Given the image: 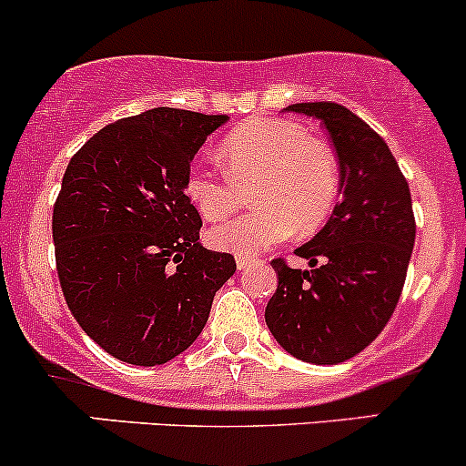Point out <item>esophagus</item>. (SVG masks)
Instances as JSON below:
<instances>
[{
	"label": "esophagus",
	"instance_id": "obj_1",
	"mask_svg": "<svg viewBox=\"0 0 466 466\" xmlns=\"http://www.w3.org/2000/svg\"><path fill=\"white\" fill-rule=\"evenodd\" d=\"M254 263V258H248V257H237V268L238 269H248L249 265Z\"/></svg>",
	"mask_w": 466,
	"mask_h": 466
}]
</instances>
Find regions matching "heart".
I'll use <instances>...</instances> for the list:
<instances>
[{
  "mask_svg": "<svg viewBox=\"0 0 466 466\" xmlns=\"http://www.w3.org/2000/svg\"><path fill=\"white\" fill-rule=\"evenodd\" d=\"M225 175L192 167L186 197L206 221H221L249 190L257 208L221 223L208 241L217 249L254 258L291 232L308 237L320 229L339 201L340 167L334 150L309 139L305 127L283 119L249 121L218 147Z\"/></svg>",
  "mask_w": 466,
  "mask_h": 466,
  "instance_id": "b5f03b06",
  "label": "heart"
}]
</instances>
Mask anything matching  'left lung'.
Segmentation results:
<instances>
[{
	"mask_svg": "<svg viewBox=\"0 0 466 466\" xmlns=\"http://www.w3.org/2000/svg\"><path fill=\"white\" fill-rule=\"evenodd\" d=\"M319 119L340 167V201L311 241L294 249L309 269L272 260L279 288L265 323L288 354L339 365L385 329L400 299L416 241L411 194L390 146L345 106L285 108Z\"/></svg>",
	"mask_w": 466,
	"mask_h": 466,
	"instance_id": "obj_1",
	"label": "left lung"
}]
</instances>
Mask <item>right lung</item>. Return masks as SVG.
Here are the masks:
<instances>
[{
    "mask_svg": "<svg viewBox=\"0 0 466 466\" xmlns=\"http://www.w3.org/2000/svg\"><path fill=\"white\" fill-rule=\"evenodd\" d=\"M228 115L155 108L101 127L66 167L53 209L57 274L70 311L101 350L155 367L186 351L232 254L198 243L186 197L194 155Z\"/></svg>",
    "mask_w": 466,
    "mask_h": 466,
    "instance_id": "1",
    "label": "right lung"
}]
</instances>
